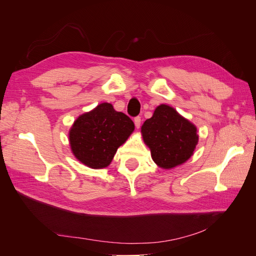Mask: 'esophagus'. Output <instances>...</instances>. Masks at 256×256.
I'll return each instance as SVG.
<instances>
[{"mask_svg":"<svg viewBox=\"0 0 256 256\" xmlns=\"http://www.w3.org/2000/svg\"><path fill=\"white\" fill-rule=\"evenodd\" d=\"M134 125L136 128H140L141 126V118L140 116H136V118H134Z\"/></svg>","mask_w":256,"mask_h":256,"instance_id":"obj_1","label":"esophagus"}]
</instances>
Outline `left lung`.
<instances>
[{
	"mask_svg": "<svg viewBox=\"0 0 256 256\" xmlns=\"http://www.w3.org/2000/svg\"><path fill=\"white\" fill-rule=\"evenodd\" d=\"M141 132L152 160L164 168L187 161L198 141L196 126L166 104L157 106L152 118L144 122Z\"/></svg>",
	"mask_w": 256,
	"mask_h": 256,
	"instance_id": "left-lung-1",
	"label": "left lung"
}]
</instances>
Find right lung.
<instances>
[{"mask_svg": "<svg viewBox=\"0 0 256 256\" xmlns=\"http://www.w3.org/2000/svg\"><path fill=\"white\" fill-rule=\"evenodd\" d=\"M134 130V124L130 118L104 102L76 120L69 131V142L76 158L82 164L102 168L111 164L116 150Z\"/></svg>", "mask_w": 256, "mask_h": 256, "instance_id": "right-lung-1", "label": "right lung"}]
</instances>
